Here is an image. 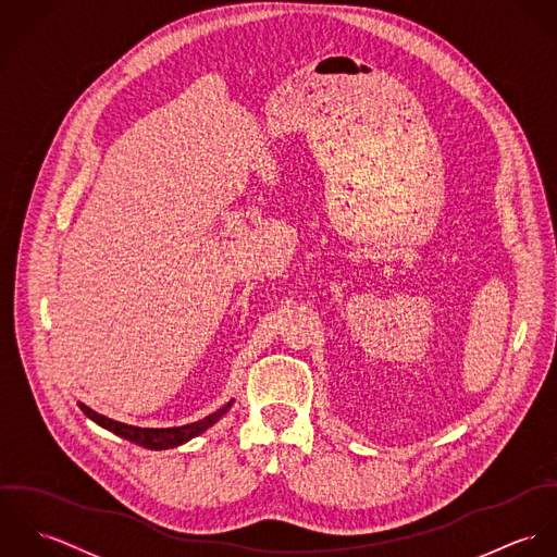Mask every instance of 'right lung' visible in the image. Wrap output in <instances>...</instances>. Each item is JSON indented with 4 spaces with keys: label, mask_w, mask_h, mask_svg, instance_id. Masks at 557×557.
Returning <instances> with one entry per match:
<instances>
[{
    "label": "right lung",
    "mask_w": 557,
    "mask_h": 557,
    "mask_svg": "<svg viewBox=\"0 0 557 557\" xmlns=\"http://www.w3.org/2000/svg\"><path fill=\"white\" fill-rule=\"evenodd\" d=\"M232 405H234V398H232L225 407H221V409H216L214 413L206 416L203 420H197V422H190V424H184V426L141 429V426H133V424H124V422L111 420V418H107V416H102V413H98V411L89 409L87 405L79 403L81 411H83L89 420H94V422L100 424L102 429H107V431H111V433H115V435H120V437H124V440L135 442V444L144 446V448H150V450H166V448H175V446L186 444L188 440L201 435L206 429H210L214 422H219V420L230 411Z\"/></svg>",
    "instance_id": "right-lung-1"
}]
</instances>
